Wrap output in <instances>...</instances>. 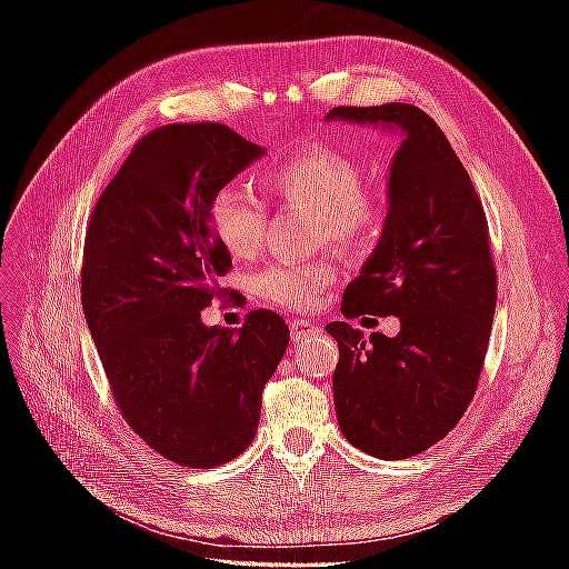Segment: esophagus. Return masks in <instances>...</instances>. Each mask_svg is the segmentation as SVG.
I'll list each match as a JSON object with an SVG mask.
<instances>
[{
    "instance_id": "obj_1",
    "label": "esophagus",
    "mask_w": 569,
    "mask_h": 569,
    "mask_svg": "<svg viewBox=\"0 0 569 569\" xmlns=\"http://www.w3.org/2000/svg\"><path fill=\"white\" fill-rule=\"evenodd\" d=\"M316 332H318V325H312L310 320H293L291 322V340L293 342H303Z\"/></svg>"
}]
</instances>
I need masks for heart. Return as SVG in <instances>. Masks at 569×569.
Listing matches in <instances>:
<instances>
[{"instance_id":"obj_1","label":"heart","mask_w":569,"mask_h":569,"mask_svg":"<svg viewBox=\"0 0 569 569\" xmlns=\"http://www.w3.org/2000/svg\"><path fill=\"white\" fill-rule=\"evenodd\" d=\"M365 171L349 156L330 149L300 151L266 176L276 198L298 204L320 220V234L337 247H357L381 222V200L365 188ZM210 222L222 247L247 259L261 244L266 222L263 200L244 183H227L210 202ZM337 276L328 259L308 263H271L251 276V293L263 303L303 310L318 303Z\"/></svg>"}]
</instances>
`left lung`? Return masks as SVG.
Segmentation results:
<instances>
[{
    "label": "left lung",
    "mask_w": 569,
    "mask_h": 569,
    "mask_svg": "<svg viewBox=\"0 0 569 569\" xmlns=\"http://www.w3.org/2000/svg\"><path fill=\"white\" fill-rule=\"evenodd\" d=\"M325 119L401 137L381 237L342 300L345 318L396 316L401 330L369 340L349 322L325 330L340 347L332 393L345 438L379 459L416 457L465 416L485 367L497 310L485 208L442 129L418 107H335Z\"/></svg>",
    "instance_id": "1"
}]
</instances>
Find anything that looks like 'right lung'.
I'll return each instance as SVG.
<instances>
[{
    "mask_svg": "<svg viewBox=\"0 0 569 569\" xmlns=\"http://www.w3.org/2000/svg\"><path fill=\"white\" fill-rule=\"evenodd\" d=\"M263 153L224 124L153 129L104 188L84 237L82 310L114 401L180 467L212 469L247 450L291 337L271 310L234 332L200 318L232 266L210 202Z\"/></svg>",
    "mask_w": 569,
    "mask_h": 569,
    "instance_id": "obj_1",
    "label": "right lung"
}]
</instances>
